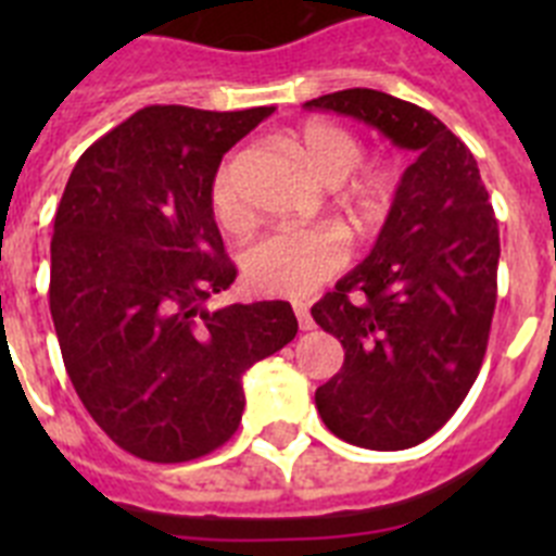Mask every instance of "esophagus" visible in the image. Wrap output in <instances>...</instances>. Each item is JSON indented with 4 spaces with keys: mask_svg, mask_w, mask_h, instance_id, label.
I'll list each match as a JSON object with an SVG mask.
<instances>
[{
    "mask_svg": "<svg viewBox=\"0 0 556 556\" xmlns=\"http://www.w3.org/2000/svg\"><path fill=\"white\" fill-rule=\"evenodd\" d=\"M294 314H298V326H301V331H312L314 320H312V312H308V306H303V303H294Z\"/></svg>",
    "mask_w": 556,
    "mask_h": 556,
    "instance_id": "esophagus-1",
    "label": "esophagus"
}]
</instances>
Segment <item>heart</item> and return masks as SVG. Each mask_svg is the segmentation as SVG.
<instances>
[{"instance_id":"heart-1","label":"heart","mask_w":556,"mask_h":556,"mask_svg":"<svg viewBox=\"0 0 556 556\" xmlns=\"http://www.w3.org/2000/svg\"><path fill=\"white\" fill-rule=\"evenodd\" d=\"M294 159L326 186H339L348 178L345 203L358 217H372L387 203L392 175L384 166H365L351 176L362 161V141L337 122L312 119L287 139ZM211 211L223 228L242 230L248 225V208L236 184L233 161H223L211 180ZM348 253L333 230H281L248 250L244 275L258 292L278 298H308L328 278L342 269Z\"/></svg>"}]
</instances>
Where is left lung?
Returning <instances> with one entry per match:
<instances>
[{
    "instance_id": "1",
    "label": "left lung",
    "mask_w": 556,
    "mask_h": 556,
    "mask_svg": "<svg viewBox=\"0 0 556 556\" xmlns=\"http://www.w3.org/2000/svg\"><path fill=\"white\" fill-rule=\"evenodd\" d=\"M306 108L353 116L417 152L370 255L312 306L314 323L345 348L342 370L314 392L323 424L358 448H412L448 424L479 376L498 223L473 152L424 108L372 88Z\"/></svg>"
}]
</instances>
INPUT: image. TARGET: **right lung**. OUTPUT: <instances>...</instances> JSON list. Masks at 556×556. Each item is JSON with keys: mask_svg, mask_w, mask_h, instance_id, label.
<instances>
[{"mask_svg": "<svg viewBox=\"0 0 556 556\" xmlns=\"http://www.w3.org/2000/svg\"><path fill=\"white\" fill-rule=\"evenodd\" d=\"M269 113L141 108L68 175L49 312L83 406L139 459L189 462L228 443L242 376L298 333L287 301L205 306L236 281L211 180Z\"/></svg>", "mask_w": 556, "mask_h": 556, "instance_id": "1", "label": "right lung"}]
</instances>
